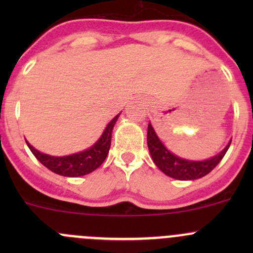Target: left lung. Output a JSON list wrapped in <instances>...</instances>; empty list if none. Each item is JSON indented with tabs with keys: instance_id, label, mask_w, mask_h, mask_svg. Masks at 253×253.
Wrapping results in <instances>:
<instances>
[{
	"instance_id": "1",
	"label": "left lung",
	"mask_w": 253,
	"mask_h": 253,
	"mask_svg": "<svg viewBox=\"0 0 253 253\" xmlns=\"http://www.w3.org/2000/svg\"><path fill=\"white\" fill-rule=\"evenodd\" d=\"M147 143L149 148L150 155L153 158V162L155 163L158 168L164 172L165 175L170 177L176 178V180H196L211 171L216 165L220 163L225 153L228 152L230 147L231 141L229 144L221 150L215 157L211 158L208 160H202V162H193V160H186L180 157H176L170 150L165 148L159 137L155 133L152 125H148V133H147Z\"/></svg>"
}]
</instances>
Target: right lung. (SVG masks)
<instances>
[{"label":"right lung","mask_w":253,"mask_h":253,"mask_svg":"<svg viewBox=\"0 0 253 253\" xmlns=\"http://www.w3.org/2000/svg\"><path fill=\"white\" fill-rule=\"evenodd\" d=\"M119 116L120 114L116 115L109 122L105 131L103 132V134L95 144L91 145L89 149L83 150L77 154L68 155V157H51V155L40 153L27 141L25 142H27L28 147L32 150L34 157L48 170H51L55 174L67 176V177H78V176L86 175L96 170L106 159V155H108L111 145L112 128H114Z\"/></svg>","instance_id":"right-lung-1"}]
</instances>
